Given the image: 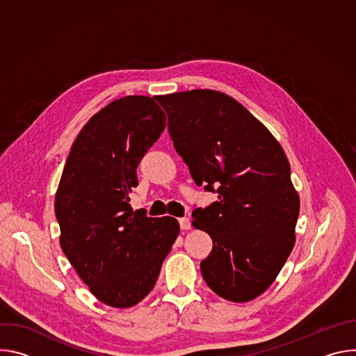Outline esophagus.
Instances as JSON below:
<instances>
[{"label": "esophagus", "instance_id": "esophagus-1", "mask_svg": "<svg viewBox=\"0 0 356 356\" xmlns=\"http://www.w3.org/2000/svg\"><path fill=\"white\" fill-rule=\"evenodd\" d=\"M179 225L181 229H190V220L187 217L179 218Z\"/></svg>", "mask_w": 356, "mask_h": 356}]
</instances>
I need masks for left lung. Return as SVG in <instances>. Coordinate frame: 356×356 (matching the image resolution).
Here are the masks:
<instances>
[{
    "instance_id": "obj_1",
    "label": "left lung",
    "mask_w": 356,
    "mask_h": 356,
    "mask_svg": "<svg viewBox=\"0 0 356 356\" xmlns=\"http://www.w3.org/2000/svg\"><path fill=\"white\" fill-rule=\"evenodd\" d=\"M177 154L197 186L218 200L191 214L213 239L200 269L225 300L245 302L276 279L294 246L300 201L272 134L232 97L214 90L156 98Z\"/></svg>"
}]
</instances>
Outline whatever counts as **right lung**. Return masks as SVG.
Returning a JSON list of instances; mask_svg holds the SVG:
<instances>
[{
    "instance_id": "add662e5",
    "label": "right lung",
    "mask_w": 356,
    "mask_h": 356,
    "mask_svg": "<svg viewBox=\"0 0 356 356\" xmlns=\"http://www.w3.org/2000/svg\"><path fill=\"white\" fill-rule=\"evenodd\" d=\"M166 127L154 98L128 95L97 113L67 156L55 200L60 245L90 291L107 306H135L154 289L179 222L134 211L136 168Z\"/></svg>"
}]
</instances>
